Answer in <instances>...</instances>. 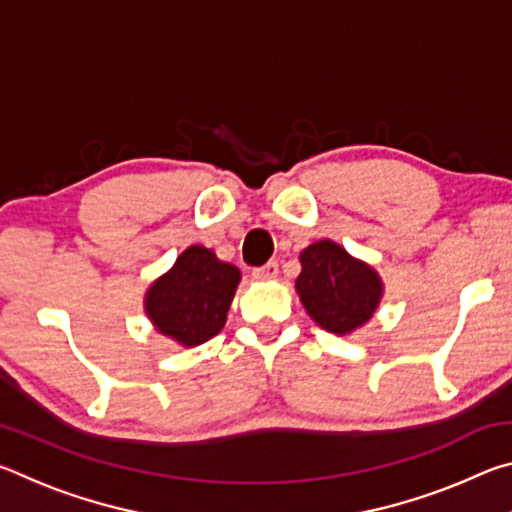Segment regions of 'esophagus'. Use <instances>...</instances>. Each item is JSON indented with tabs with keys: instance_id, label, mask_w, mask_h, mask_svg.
Returning <instances> with one entry per match:
<instances>
[{
	"instance_id": "esophagus-1",
	"label": "esophagus",
	"mask_w": 512,
	"mask_h": 512,
	"mask_svg": "<svg viewBox=\"0 0 512 512\" xmlns=\"http://www.w3.org/2000/svg\"><path fill=\"white\" fill-rule=\"evenodd\" d=\"M253 275L257 277V280H275V277H277V262H268L264 266L255 268Z\"/></svg>"
}]
</instances>
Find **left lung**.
<instances>
[{
	"label": "left lung",
	"mask_w": 512,
	"mask_h": 512,
	"mask_svg": "<svg viewBox=\"0 0 512 512\" xmlns=\"http://www.w3.org/2000/svg\"><path fill=\"white\" fill-rule=\"evenodd\" d=\"M296 291L307 314L332 334H352L366 325L384 296L372 266L352 257L336 241H316L300 253Z\"/></svg>",
	"instance_id": "8db88e82"
}]
</instances>
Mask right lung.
<instances>
[{
	"label": "right lung",
	"instance_id": "obj_1",
	"mask_svg": "<svg viewBox=\"0 0 512 512\" xmlns=\"http://www.w3.org/2000/svg\"><path fill=\"white\" fill-rule=\"evenodd\" d=\"M241 273L210 248L189 246L144 296V311L160 334L185 348L210 341L225 325Z\"/></svg>",
	"mask_w": 512,
	"mask_h": 512
}]
</instances>
